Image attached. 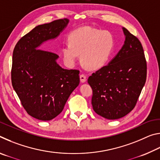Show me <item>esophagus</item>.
Instances as JSON below:
<instances>
[{"label":"esophagus","instance_id":"34e87169","mask_svg":"<svg viewBox=\"0 0 160 160\" xmlns=\"http://www.w3.org/2000/svg\"><path fill=\"white\" fill-rule=\"evenodd\" d=\"M80 82H85V81H86V80H87L86 75H85V74H84V73L80 74Z\"/></svg>","mask_w":160,"mask_h":160}]
</instances>
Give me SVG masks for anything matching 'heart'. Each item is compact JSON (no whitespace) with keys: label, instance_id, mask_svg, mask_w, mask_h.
I'll return each mask as SVG.
<instances>
[{"label":"heart","instance_id":"b5f03b06","mask_svg":"<svg viewBox=\"0 0 160 160\" xmlns=\"http://www.w3.org/2000/svg\"><path fill=\"white\" fill-rule=\"evenodd\" d=\"M69 41L64 43L61 49L64 61L72 66L81 53V61L90 69L104 66L114 48V37L111 32L88 27L72 32Z\"/></svg>","mask_w":160,"mask_h":160}]
</instances>
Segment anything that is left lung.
<instances>
[{
    "mask_svg": "<svg viewBox=\"0 0 160 160\" xmlns=\"http://www.w3.org/2000/svg\"><path fill=\"white\" fill-rule=\"evenodd\" d=\"M125 43L109 64L93 72L92 105L97 114L113 120L134 109L147 78V62L140 40L123 28Z\"/></svg>",
    "mask_w": 160,
    "mask_h": 160,
    "instance_id": "1",
    "label": "left lung"
}]
</instances>
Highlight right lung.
<instances>
[{
    "label": "right lung",
    "instance_id": "add662e5",
    "mask_svg": "<svg viewBox=\"0 0 160 160\" xmlns=\"http://www.w3.org/2000/svg\"><path fill=\"white\" fill-rule=\"evenodd\" d=\"M68 23L59 19L38 25L16 44L12 53V85L27 113L50 121L63 111L70 94L80 83L79 70L63 69L56 53L37 48L54 39Z\"/></svg>",
    "mask_w": 160,
    "mask_h": 160
}]
</instances>
